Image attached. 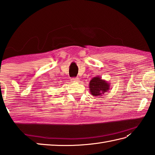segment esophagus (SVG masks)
Returning a JSON list of instances; mask_svg holds the SVG:
<instances>
[{
	"mask_svg": "<svg viewBox=\"0 0 155 155\" xmlns=\"http://www.w3.org/2000/svg\"><path fill=\"white\" fill-rule=\"evenodd\" d=\"M71 81H72V83H78L80 80H79V78H72Z\"/></svg>",
	"mask_w": 155,
	"mask_h": 155,
	"instance_id": "1",
	"label": "esophagus"
}]
</instances>
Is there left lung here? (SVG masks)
Instances as JSON below:
<instances>
[{
    "label": "left lung",
    "instance_id": "obj_1",
    "mask_svg": "<svg viewBox=\"0 0 155 155\" xmlns=\"http://www.w3.org/2000/svg\"><path fill=\"white\" fill-rule=\"evenodd\" d=\"M110 83L102 79L101 77H95L92 78L89 83V91L93 97H101L110 89Z\"/></svg>",
    "mask_w": 155,
    "mask_h": 155
}]
</instances>
